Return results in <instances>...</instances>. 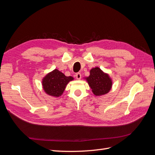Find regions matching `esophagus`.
<instances>
[{
    "label": "esophagus",
    "mask_w": 155,
    "mask_h": 155,
    "mask_svg": "<svg viewBox=\"0 0 155 155\" xmlns=\"http://www.w3.org/2000/svg\"><path fill=\"white\" fill-rule=\"evenodd\" d=\"M76 78L77 79H79H79H81V74L80 73H77L76 74Z\"/></svg>",
    "instance_id": "obj_1"
}]
</instances>
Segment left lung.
Returning <instances> with one entry per match:
<instances>
[{"label":"left lung","instance_id":"8db88e82","mask_svg":"<svg viewBox=\"0 0 155 155\" xmlns=\"http://www.w3.org/2000/svg\"><path fill=\"white\" fill-rule=\"evenodd\" d=\"M84 79L92 89V93L96 96H104L109 93L112 87V79L109 74L96 67L91 68L90 75Z\"/></svg>","mask_w":155,"mask_h":155}]
</instances>
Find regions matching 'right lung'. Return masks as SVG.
Masks as SVG:
<instances>
[{
	"label": "right lung",
	"instance_id": "obj_1",
	"mask_svg": "<svg viewBox=\"0 0 155 155\" xmlns=\"http://www.w3.org/2000/svg\"><path fill=\"white\" fill-rule=\"evenodd\" d=\"M72 76H66L58 69L48 72L42 79V86L46 94L58 97L63 94L68 83L74 80Z\"/></svg>",
	"mask_w": 155,
	"mask_h": 155
}]
</instances>
